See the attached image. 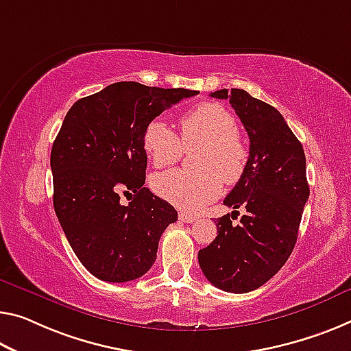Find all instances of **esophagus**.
<instances>
[{
  "label": "esophagus",
  "mask_w": 351,
  "mask_h": 351,
  "mask_svg": "<svg viewBox=\"0 0 351 351\" xmlns=\"http://www.w3.org/2000/svg\"><path fill=\"white\" fill-rule=\"evenodd\" d=\"M179 219L183 221V223H194V221H196V217H193V215H190V213L180 212L179 213Z\"/></svg>",
  "instance_id": "1"
}]
</instances>
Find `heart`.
<instances>
[{"label":"heart","instance_id":"heart-1","mask_svg":"<svg viewBox=\"0 0 351 351\" xmlns=\"http://www.w3.org/2000/svg\"><path fill=\"white\" fill-rule=\"evenodd\" d=\"M235 130V117L213 101L194 106L182 117L180 139L165 121H150L143 132V149L157 168L176 163L183 147H199L193 158L197 171L172 169L154 176V191L188 212H197L215 201L223 190V180L235 185L250 160L247 145Z\"/></svg>","mask_w":351,"mask_h":351}]
</instances>
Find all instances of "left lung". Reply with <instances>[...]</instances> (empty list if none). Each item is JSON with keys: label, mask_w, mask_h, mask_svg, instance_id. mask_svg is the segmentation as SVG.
I'll list each match as a JSON object with an SVG mask.
<instances>
[{"label": "left lung", "mask_w": 351, "mask_h": 351, "mask_svg": "<svg viewBox=\"0 0 351 351\" xmlns=\"http://www.w3.org/2000/svg\"><path fill=\"white\" fill-rule=\"evenodd\" d=\"M228 99L250 136L246 171L224 206L246 208L239 226L218 218V235L199 251L202 273L224 292L246 293L271 279L292 254L309 199L303 145L281 112L243 89L210 94Z\"/></svg>", "instance_id": "8db88e82"}]
</instances>
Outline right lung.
Returning <instances> with one entry per match:
<instances>
[{
    "instance_id": "right-lung-1",
    "label": "right lung",
    "mask_w": 351,
    "mask_h": 351,
    "mask_svg": "<svg viewBox=\"0 0 351 351\" xmlns=\"http://www.w3.org/2000/svg\"><path fill=\"white\" fill-rule=\"evenodd\" d=\"M196 94L121 82L77 100L64 117L50 158L53 206L78 261L101 281L147 273L161 234L177 221V210L144 186L143 132ZM121 193L132 196L128 206Z\"/></svg>"
}]
</instances>
